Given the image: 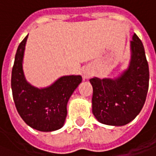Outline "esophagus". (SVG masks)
Listing matches in <instances>:
<instances>
[{"label":"esophagus","mask_w":156,"mask_h":156,"mask_svg":"<svg viewBox=\"0 0 156 156\" xmlns=\"http://www.w3.org/2000/svg\"><path fill=\"white\" fill-rule=\"evenodd\" d=\"M92 75V73H91V70L88 67L83 68L82 70V77L85 80V79H89V78L91 77Z\"/></svg>","instance_id":"34e87169"}]
</instances>
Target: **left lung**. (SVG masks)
<instances>
[{"mask_svg": "<svg viewBox=\"0 0 156 156\" xmlns=\"http://www.w3.org/2000/svg\"><path fill=\"white\" fill-rule=\"evenodd\" d=\"M130 52L129 66L117 78L90 79L92 113L101 123L123 126L136 117L144 105L149 71L144 47L136 34L130 41Z\"/></svg>", "mask_w": 156, "mask_h": 156, "instance_id": "1", "label": "left lung"}]
</instances>
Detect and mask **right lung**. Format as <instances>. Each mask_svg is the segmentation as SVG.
I'll list each match as a JSON object with an SVG mask.
<instances>
[{
  "label": "right lung",
  "mask_w": 156,
  "mask_h": 156,
  "mask_svg": "<svg viewBox=\"0 0 156 156\" xmlns=\"http://www.w3.org/2000/svg\"><path fill=\"white\" fill-rule=\"evenodd\" d=\"M27 37L28 35L18 46L12 70L11 87L15 107L28 126L40 131H54L64 125L67 115L68 101L82 82V77L63 76L45 88H38L28 83L23 71Z\"/></svg>",
  "instance_id": "1"
}]
</instances>
